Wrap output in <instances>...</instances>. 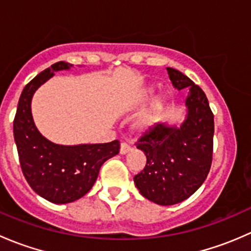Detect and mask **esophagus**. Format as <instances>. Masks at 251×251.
<instances>
[{"label": "esophagus", "mask_w": 251, "mask_h": 251, "mask_svg": "<svg viewBox=\"0 0 251 251\" xmlns=\"http://www.w3.org/2000/svg\"><path fill=\"white\" fill-rule=\"evenodd\" d=\"M130 151H131L130 144L125 143V142H123V143L120 144V154H126V153H128Z\"/></svg>", "instance_id": "34e87169"}]
</instances>
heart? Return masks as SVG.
<instances>
[{
	"label": "heart",
	"mask_w": 251,
	"mask_h": 251,
	"mask_svg": "<svg viewBox=\"0 0 251 251\" xmlns=\"http://www.w3.org/2000/svg\"><path fill=\"white\" fill-rule=\"evenodd\" d=\"M151 90H146L138 96L137 100H136V104L142 105L147 102L149 97H151ZM164 110V102L160 98H155L154 100H151V104L146 108L141 113V115L138 116L137 120L135 121V127L138 131L143 132V131L149 130L151 127H153L156 123H158L159 118H160L161 113Z\"/></svg>",
	"instance_id": "heart-1"
}]
</instances>
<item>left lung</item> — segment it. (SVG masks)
Returning a JSON list of instances; mask_svg holds the SVG:
<instances>
[{"mask_svg":"<svg viewBox=\"0 0 251 251\" xmlns=\"http://www.w3.org/2000/svg\"><path fill=\"white\" fill-rule=\"evenodd\" d=\"M166 70L175 88H189L186 119L179 126L155 124L143 133L136 146L147 164L133 177L142 196L159 205L181 203L203 184L214 147V114L204 91L178 70Z\"/></svg>","mask_w":251,"mask_h":251,"instance_id":"1","label":"left lung"}]
</instances>
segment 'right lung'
<instances>
[{"label": "right lung", "mask_w": 251, "mask_h": 251, "mask_svg": "<svg viewBox=\"0 0 251 251\" xmlns=\"http://www.w3.org/2000/svg\"><path fill=\"white\" fill-rule=\"evenodd\" d=\"M73 64L58 62L40 73L24 87L13 121V133L22 171L39 196L54 204H67L85 196L100 169L120 151L118 140L109 143L63 146L48 141L35 126L31 100L35 91L59 70Z\"/></svg>", "instance_id": "right-lung-1"}]
</instances>
